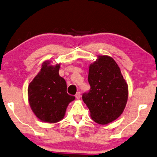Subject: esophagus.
I'll list each match as a JSON object with an SVG mask.
<instances>
[{
  "mask_svg": "<svg viewBox=\"0 0 157 157\" xmlns=\"http://www.w3.org/2000/svg\"><path fill=\"white\" fill-rule=\"evenodd\" d=\"M80 97H81V93H80V92H77L76 94H75V98L77 99H79V98H80Z\"/></svg>",
  "mask_w": 157,
  "mask_h": 157,
  "instance_id": "1",
  "label": "esophagus"
}]
</instances>
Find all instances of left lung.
Listing matches in <instances>:
<instances>
[{
  "instance_id": "1",
  "label": "left lung",
  "mask_w": 157,
  "mask_h": 157,
  "mask_svg": "<svg viewBox=\"0 0 157 157\" xmlns=\"http://www.w3.org/2000/svg\"><path fill=\"white\" fill-rule=\"evenodd\" d=\"M90 90L82 94L94 122L107 124L120 117L128 99V85L113 58L100 56L89 67Z\"/></svg>"
}]
</instances>
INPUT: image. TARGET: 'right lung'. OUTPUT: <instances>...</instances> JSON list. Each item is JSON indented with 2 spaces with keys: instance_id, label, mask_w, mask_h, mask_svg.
<instances>
[{
  "instance_id": "right-lung-1",
  "label": "right lung",
  "mask_w": 157,
  "mask_h": 157,
  "mask_svg": "<svg viewBox=\"0 0 157 157\" xmlns=\"http://www.w3.org/2000/svg\"><path fill=\"white\" fill-rule=\"evenodd\" d=\"M59 64L44 62L38 74L29 84L28 101L34 114L45 122L62 120L68 105L75 98L67 93L65 79L59 75Z\"/></svg>"
}]
</instances>
